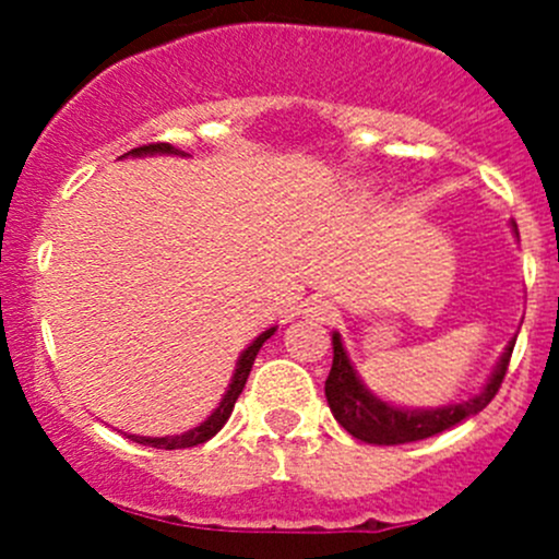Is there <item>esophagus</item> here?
I'll list each match as a JSON object with an SVG mask.
<instances>
[{
    "label": "esophagus",
    "mask_w": 559,
    "mask_h": 559,
    "mask_svg": "<svg viewBox=\"0 0 559 559\" xmlns=\"http://www.w3.org/2000/svg\"><path fill=\"white\" fill-rule=\"evenodd\" d=\"M308 313L316 316V319H319V321H326V324H330V321H335L337 316H341V311H337L335 302L324 300V297H313L311 306H308Z\"/></svg>",
    "instance_id": "1"
}]
</instances>
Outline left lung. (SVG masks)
Segmentation results:
<instances>
[{
    "instance_id": "8db88e82",
    "label": "left lung",
    "mask_w": 559,
    "mask_h": 559,
    "mask_svg": "<svg viewBox=\"0 0 559 559\" xmlns=\"http://www.w3.org/2000/svg\"><path fill=\"white\" fill-rule=\"evenodd\" d=\"M332 348H335V357H332V370L330 376H326L324 394L337 425L365 443L397 447V443L425 441V438L438 436V432L449 430V427L460 425L467 416L487 408V405L492 403L495 394H498L500 384H503L506 373H509L514 343L506 348L498 370H495L492 379L487 381V386H484L476 397L436 411H400L381 403L379 397H373V394L362 386V381L354 373L352 362H348L346 352H343L341 335H332Z\"/></svg>"
}]
</instances>
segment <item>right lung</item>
Here are the masks:
<instances>
[{"label": "right lung", "mask_w": 559, "mask_h": 559, "mask_svg": "<svg viewBox=\"0 0 559 559\" xmlns=\"http://www.w3.org/2000/svg\"><path fill=\"white\" fill-rule=\"evenodd\" d=\"M129 154H132V156H143V154H180V151L173 148L170 143H148V145H140V148H132V151H129ZM273 332H275V326H273V330L262 332V335H259L257 341H253L251 346L246 348L243 357H240V362H238V370H235L233 384H229V389H227V394H224V400H222V403H218V408L213 411V414L207 416V419L202 421L200 427H194V430L183 432V436H170V438H143V436H127V438H132L134 443H143V447H154V449H186V447H197V443L211 441V438L216 436V432L222 430L224 425H227L229 414H233V408H235V400L240 397V392H243V386H246L248 373H251L253 359H257L259 348H262V343L267 341V337L273 335Z\"/></svg>", "instance_id": "obj_1"}]
</instances>
